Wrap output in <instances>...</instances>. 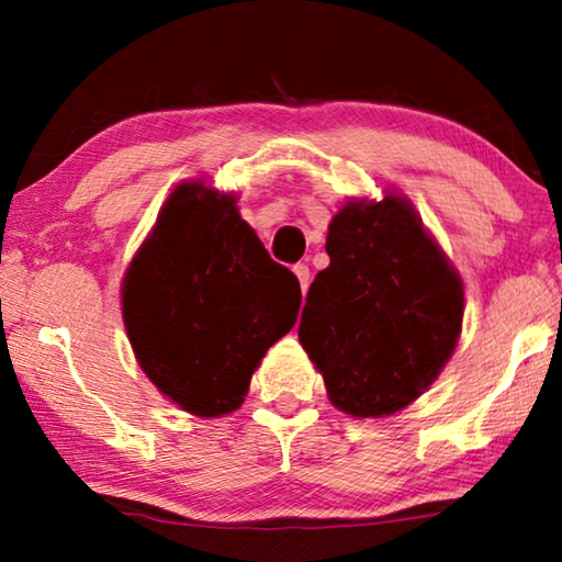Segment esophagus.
I'll list each match as a JSON object with an SVG mask.
<instances>
[{
    "label": "esophagus",
    "instance_id": "esophagus-1",
    "mask_svg": "<svg viewBox=\"0 0 562 562\" xmlns=\"http://www.w3.org/2000/svg\"><path fill=\"white\" fill-rule=\"evenodd\" d=\"M294 273H296V279H299V286H302V294H306V289H310V266L296 263L294 266Z\"/></svg>",
    "mask_w": 562,
    "mask_h": 562
}]
</instances>
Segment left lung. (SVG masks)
Listing matches in <instances>:
<instances>
[{
  "instance_id": "8db88e82",
  "label": "left lung",
  "mask_w": 562,
  "mask_h": 562,
  "mask_svg": "<svg viewBox=\"0 0 562 562\" xmlns=\"http://www.w3.org/2000/svg\"><path fill=\"white\" fill-rule=\"evenodd\" d=\"M299 342L333 406L391 417L432 386L463 329V279L409 199H350L327 227Z\"/></svg>"
}]
</instances>
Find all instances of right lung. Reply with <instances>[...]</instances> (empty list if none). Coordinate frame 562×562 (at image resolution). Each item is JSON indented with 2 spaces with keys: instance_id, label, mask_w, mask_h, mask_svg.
<instances>
[{
  "instance_id": "1",
  "label": "right lung",
  "mask_w": 562,
  "mask_h": 562,
  "mask_svg": "<svg viewBox=\"0 0 562 562\" xmlns=\"http://www.w3.org/2000/svg\"><path fill=\"white\" fill-rule=\"evenodd\" d=\"M302 289L271 260L237 196L191 179L160 206L122 279L137 366L194 417L240 409L260 360L294 327Z\"/></svg>"
}]
</instances>
